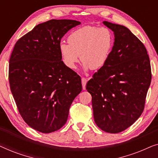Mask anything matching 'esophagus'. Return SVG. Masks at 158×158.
<instances>
[{
	"mask_svg": "<svg viewBox=\"0 0 158 158\" xmlns=\"http://www.w3.org/2000/svg\"><path fill=\"white\" fill-rule=\"evenodd\" d=\"M81 81H82V85H83V89L85 90V85H86V83H87L88 80L85 78V77H82Z\"/></svg>",
	"mask_w": 158,
	"mask_h": 158,
	"instance_id": "34e87169",
	"label": "esophagus"
}]
</instances>
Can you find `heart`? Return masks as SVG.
<instances>
[{
    "label": "heart",
    "instance_id": "heart-1",
    "mask_svg": "<svg viewBox=\"0 0 158 158\" xmlns=\"http://www.w3.org/2000/svg\"><path fill=\"white\" fill-rule=\"evenodd\" d=\"M68 44L61 42L62 61L70 69L76 68L80 57L85 70H98L106 64L114 45V35L107 27L85 26L69 34Z\"/></svg>",
    "mask_w": 158,
    "mask_h": 158
}]
</instances>
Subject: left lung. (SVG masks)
<instances>
[{"label": "left lung", "mask_w": 158, "mask_h": 158, "mask_svg": "<svg viewBox=\"0 0 158 158\" xmlns=\"http://www.w3.org/2000/svg\"><path fill=\"white\" fill-rule=\"evenodd\" d=\"M114 34L109 60L88 81L94 118L106 132L119 133L143 112L152 74L150 58L142 42L124 26L103 21Z\"/></svg>", "instance_id": "8db88e82"}]
</instances>
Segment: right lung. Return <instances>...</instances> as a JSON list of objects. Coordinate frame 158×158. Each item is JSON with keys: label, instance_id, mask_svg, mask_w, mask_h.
Here are the masks:
<instances>
[{"label": "right lung", "instance_id": "add662e5", "mask_svg": "<svg viewBox=\"0 0 158 158\" xmlns=\"http://www.w3.org/2000/svg\"><path fill=\"white\" fill-rule=\"evenodd\" d=\"M80 21L52 19L36 25L17 41L9 60L10 88L21 117L42 133L60 129L73 100L82 90L81 78L62 61L59 46Z\"/></svg>", "mask_w": 158, "mask_h": 158}]
</instances>
